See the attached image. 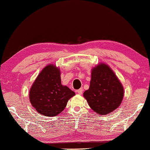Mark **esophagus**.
<instances>
[{
    "instance_id": "1",
    "label": "esophagus",
    "mask_w": 150,
    "mask_h": 150,
    "mask_svg": "<svg viewBox=\"0 0 150 150\" xmlns=\"http://www.w3.org/2000/svg\"><path fill=\"white\" fill-rule=\"evenodd\" d=\"M76 92H77V93L79 94H83V88H80L79 89H78Z\"/></svg>"
}]
</instances>
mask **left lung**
Instances as JSON below:
<instances>
[{
  "mask_svg": "<svg viewBox=\"0 0 150 150\" xmlns=\"http://www.w3.org/2000/svg\"><path fill=\"white\" fill-rule=\"evenodd\" d=\"M83 96L94 112L107 115L121 104L124 88L110 66L100 63L92 69L90 85Z\"/></svg>",
  "mask_w": 150,
  "mask_h": 150,
  "instance_id": "left-lung-1",
  "label": "left lung"
}]
</instances>
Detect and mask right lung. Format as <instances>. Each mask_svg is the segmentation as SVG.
Masks as SVG:
<instances>
[{"instance_id":"right-lung-1","label":"right lung","mask_w":150,"mask_h":150,"mask_svg":"<svg viewBox=\"0 0 150 150\" xmlns=\"http://www.w3.org/2000/svg\"><path fill=\"white\" fill-rule=\"evenodd\" d=\"M74 92L61 84L60 68L53 64L45 66L30 89L32 105L45 116H55L63 112Z\"/></svg>"}]
</instances>
